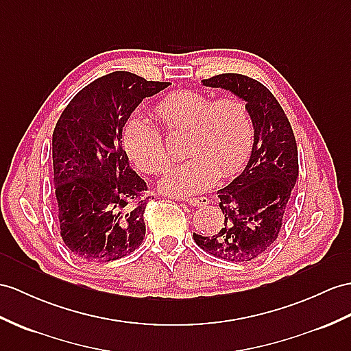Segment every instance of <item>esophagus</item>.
Segmentation results:
<instances>
[{"label": "esophagus", "mask_w": 351, "mask_h": 351, "mask_svg": "<svg viewBox=\"0 0 351 351\" xmlns=\"http://www.w3.org/2000/svg\"><path fill=\"white\" fill-rule=\"evenodd\" d=\"M182 201L192 205V207H204V205L208 204V199L204 198V196H201V198H182Z\"/></svg>", "instance_id": "obj_1"}]
</instances>
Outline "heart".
Here are the masks:
<instances>
[{"instance_id":"heart-1","label":"heart","mask_w":351,"mask_h":351,"mask_svg":"<svg viewBox=\"0 0 351 351\" xmlns=\"http://www.w3.org/2000/svg\"><path fill=\"white\" fill-rule=\"evenodd\" d=\"M155 117L168 132L186 131L184 156L162 178L160 191L171 196L198 193L237 174L250 155L253 122L240 98L213 99L198 90H174L158 101ZM123 149L143 173L160 174L169 156L164 136L146 117L134 116L122 134Z\"/></svg>"}]
</instances>
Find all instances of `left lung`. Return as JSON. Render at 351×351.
Wrapping results in <instances>:
<instances>
[{"mask_svg":"<svg viewBox=\"0 0 351 351\" xmlns=\"http://www.w3.org/2000/svg\"><path fill=\"white\" fill-rule=\"evenodd\" d=\"M245 101L253 122V146L243 173L219 193L225 223L216 235L193 234L202 250L230 262H249L277 240L298 178L296 140L276 97L243 74H219L201 82Z\"/></svg>","mask_w":351,"mask_h":351,"instance_id":"left-lung-1","label":"left lung"}]
</instances>
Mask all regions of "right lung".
Wrapping results in <instances>:
<instances>
[{"label": "right lung", "mask_w": 351, "mask_h": 351, "mask_svg": "<svg viewBox=\"0 0 351 351\" xmlns=\"http://www.w3.org/2000/svg\"><path fill=\"white\" fill-rule=\"evenodd\" d=\"M169 86L114 71L84 86L65 107L52 136L61 237L86 262L132 253L146 235V182L130 168L122 131L144 98Z\"/></svg>", "instance_id": "right-lung-1"}]
</instances>
